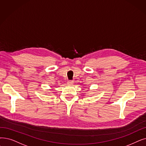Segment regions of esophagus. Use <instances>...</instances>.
Segmentation results:
<instances>
[{
    "label": "esophagus",
    "instance_id": "1",
    "mask_svg": "<svg viewBox=\"0 0 146 146\" xmlns=\"http://www.w3.org/2000/svg\"><path fill=\"white\" fill-rule=\"evenodd\" d=\"M73 84V82L72 81V80H68L67 81V84L68 85H72Z\"/></svg>",
    "mask_w": 146,
    "mask_h": 146
}]
</instances>
